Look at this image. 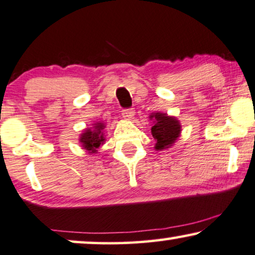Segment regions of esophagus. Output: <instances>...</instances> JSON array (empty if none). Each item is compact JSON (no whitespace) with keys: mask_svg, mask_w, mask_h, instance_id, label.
<instances>
[{"mask_svg":"<svg viewBox=\"0 0 255 255\" xmlns=\"http://www.w3.org/2000/svg\"><path fill=\"white\" fill-rule=\"evenodd\" d=\"M135 112L133 110H125L122 111V117H124L126 120H131L134 118Z\"/></svg>","mask_w":255,"mask_h":255,"instance_id":"esophagus-1","label":"esophagus"}]
</instances>
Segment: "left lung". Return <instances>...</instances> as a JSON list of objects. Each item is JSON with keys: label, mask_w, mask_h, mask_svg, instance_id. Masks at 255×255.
Here are the masks:
<instances>
[{"label": "left lung", "mask_w": 255, "mask_h": 255, "mask_svg": "<svg viewBox=\"0 0 255 255\" xmlns=\"http://www.w3.org/2000/svg\"><path fill=\"white\" fill-rule=\"evenodd\" d=\"M149 120L152 121L151 135L156 141L154 147L156 150L169 149L181 136V122L175 117L162 112H155L149 115Z\"/></svg>", "instance_id": "obj_1"}]
</instances>
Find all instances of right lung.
<instances>
[{
	"label": "right lung",
	"instance_id": "right-lung-1",
	"mask_svg": "<svg viewBox=\"0 0 255 255\" xmlns=\"http://www.w3.org/2000/svg\"><path fill=\"white\" fill-rule=\"evenodd\" d=\"M105 126L104 122L98 121L92 125V127L84 129L79 136V142L81 147L87 151V154L94 155L98 154V149L105 143Z\"/></svg>",
	"mask_w": 255,
	"mask_h": 255
}]
</instances>
